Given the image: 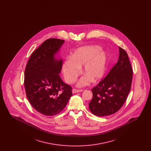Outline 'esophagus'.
Instances as JSON below:
<instances>
[{
  "instance_id": "obj_1",
  "label": "esophagus",
  "mask_w": 151,
  "mask_h": 151,
  "mask_svg": "<svg viewBox=\"0 0 151 151\" xmlns=\"http://www.w3.org/2000/svg\"><path fill=\"white\" fill-rule=\"evenodd\" d=\"M83 89H73L72 90V93H79V92H83Z\"/></svg>"
}]
</instances>
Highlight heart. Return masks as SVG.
Here are the masks:
<instances>
[{
  "label": "heart",
  "mask_w": 151,
  "mask_h": 151,
  "mask_svg": "<svg viewBox=\"0 0 151 151\" xmlns=\"http://www.w3.org/2000/svg\"><path fill=\"white\" fill-rule=\"evenodd\" d=\"M106 62L107 55L105 51L101 50L100 47L87 46L79 48L63 64L62 72L65 80L68 83H73L83 65V71L86 74L80 79L77 86H86L91 80L97 81L105 73Z\"/></svg>",
  "instance_id": "b5f03b06"
}]
</instances>
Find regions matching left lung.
Masks as SVG:
<instances>
[{
    "instance_id": "1",
    "label": "left lung",
    "mask_w": 151,
    "mask_h": 151,
    "mask_svg": "<svg viewBox=\"0 0 151 151\" xmlns=\"http://www.w3.org/2000/svg\"><path fill=\"white\" fill-rule=\"evenodd\" d=\"M119 59L107 76L92 89L90 111L99 116L111 115L122 108L129 93L132 69L126 51L119 47Z\"/></svg>"
}]
</instances>
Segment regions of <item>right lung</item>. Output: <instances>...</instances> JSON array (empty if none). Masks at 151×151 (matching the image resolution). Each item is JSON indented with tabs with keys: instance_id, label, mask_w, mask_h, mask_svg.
I'll use <instances>...</instances> for the list:
<instances>
[{
	"instance_id": "obj_1",
	"label": "right lung",
	"mask_w": 151,
	"mask_h": 151,
	"mask_svg": "<svg viewBox=\"0 0 151 151\" xmlns=\"http://www.w3.org/2000/svg\"><path fill=\"white\" fill-rule=\"evenodd\" d=\"M65 40L50 38L31 55L24 73L26 95L36 110L47 116L60 113L72 96V87L59 76L62 60L55 58Z\"/></svg>"
}]
</instances>
